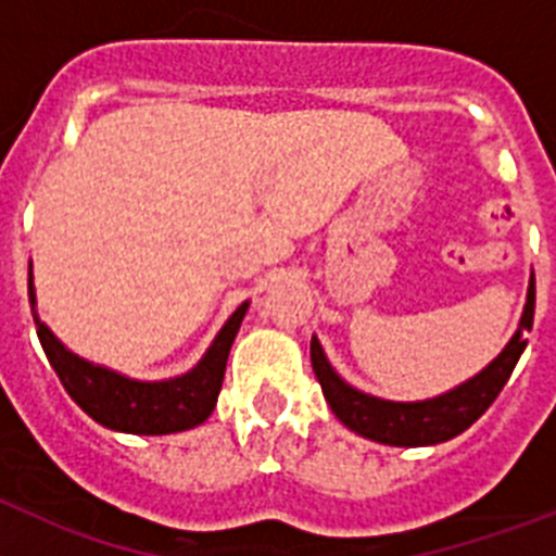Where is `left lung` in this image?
<instances>
[{"mask_svg": "<svg viewBox=\"0 0 556 556\" xmlns=\"http://www.w3.org/2000/svg\"><path fill=\"white\" fill-rule=\"evenodd\" d=\"M532 320L534 278L529 283L527 308H523V317H520L518 333L509 339V345L501 351V356L493 358L479 376L465 381L456 390L431 397V401H417V404H395V401H381V397L353 390L328 365L326 353H323L317 339H312V367L333 415L356 434L384 445H406V448L445 443L451 437L470 429L490 409L498 392L504 390L515 365H518L520 353L527 348L523 331H532Z\"/></svg>", "mask_w": 556, "mask_h": 556, "instance_id": "1", "label": "left lung"}]
</instances>
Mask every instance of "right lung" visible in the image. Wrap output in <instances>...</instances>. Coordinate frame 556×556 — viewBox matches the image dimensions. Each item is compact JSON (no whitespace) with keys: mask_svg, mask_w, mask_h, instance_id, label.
<instances>
[{"mask_svg":"<svg viewBox=\"0 0 556 556\" xmlns=\"http://www.w3.org/2000/svg\"><path fill=\"white\" fill-rule=\"evenodd\" d=\"M29 306H33V320L38 326L43 353H47L49 365L55 367L63 390L88 417H94L97 424L113 431H127V434H175V431L194 429L203 424L217 404L230 345H233L236 331L248 312V303H242L230 314V320L225 323L214 345L208 348V353L194 370L172 378V381L144 384V381H130L119 372L91 365L86 358L66 351L55 339V333L38 320L33 281H29Z\"/></svg>","mask_w":556,"mask_h":556,"instance_id":"add662e5","label":"right lung"}]
</instances>
